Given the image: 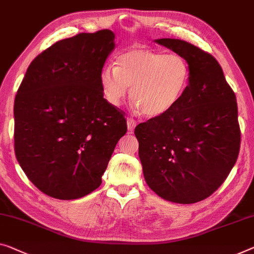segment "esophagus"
Returning <instances> with one entry per match:
<instances>
[{"instance_id":"1","label":"esophagus","mask_w":254,"mask_h":254,"mask_svg":"<svg viewBox=\"0 0 254 254\" xmlns=\"http://www.w3.org/2000/svg\"><path fill=\"white\" fill-rule=\"evenodd\" d=\"M127 130H128V132L133 131L135 126H137V122H135L133 119H127Z\"/></svg>"}]
</instances>
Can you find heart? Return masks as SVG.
Masks as SVG:
<instances>
[{
    "label": "heart",
    "instance_id": "heart-1",
    "mask_svg": "<svg viewBox=\"0 0 254 254\" xmlns=\"http://www.w3.org/2000/svg\"><path fill=\"white\" fill-rule=\"evenodd\" d=\"M189 78V65L181 56L133 48L117 57L116 67H103L100 86L105 99L114 107L123 103L130 89L134 111L156 117L179 103Z\"/></svg>",
    "mask_w": 254,
    "mask_h": 254
}]
</instances>
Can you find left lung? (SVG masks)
I'll list each match as a JSON object with an SVG mask.
<instances>
[{"instance_id":"1","label":"left lung","mask_w":254,"mask_h":254,"mask_svg":"<svg viewBox=\"0 0 254 254\" xmlns=\"http://www.w3.org/2000/svg\"><path fill=\"white\" fill-rule=\"evenodd\" d=\"M155 42L186 60L190 78L171 111L135 127L143 177L163 199L196 203L213 194L236 163L241 143L236 97L210 54L183 40Z\"/></svg>"}]
</instances>
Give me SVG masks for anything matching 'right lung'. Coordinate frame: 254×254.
Returning <instances> with one entry per match:
<instances>
[{"label":"right lung","mask_w":254,"mask_h":254,"mask_svg":"<svg viewBox=\"0 0 254 254\" xmlns=\"http://www.w3.org/2000/svg\"><path fill=\"white\" fill-rule=\"evenodd\" d=\"M109 29L58 41L30 63L14 99V151L28 179L58 199H76L101 185L127 133L107 103L100 71L115 49Z\"/></svg>","instance_id":"obj_1"}]
</instances>
